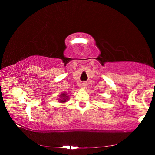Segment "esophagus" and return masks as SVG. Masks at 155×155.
I'll return each instance as SVG.
<instances>
[{
    "mask_svg": "<svg viewBox=\"0 0 155 155\" xmlns=\"http://www.w3.org/2000/svg\"><path fill=\"white\" fill-rule=\"evenodd\" d=\"M82 85H83V88H87V83L83 82V83H82Z\"/></svg>",
    "mask_w": 155,
    "mask_h": 155,
    "instance_id": "1",
    "label": "esophagus"
}]
</instances>
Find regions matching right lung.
<instances>
[{
    "instance_id": "1",
    "label": "right lung",
    "mask_w": 155,
    "mask_h": 155,
    "mask_svg": "<svg viewBox=\"0 0 155 155\" xmlns=\"http://www.w3.org/2000/svg\"><path fill=\"white\" fill-rule=\"evenodd\" d=\"M59 99H58V101L59 103H66L68 101V100L69 99V96L67 95L66 93H62L60 96L59 97Z\"/></svg>"
}]
</instances>
